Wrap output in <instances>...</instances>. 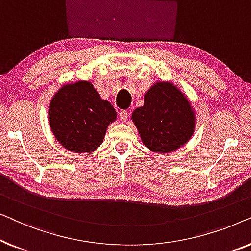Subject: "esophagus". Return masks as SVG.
<instances>
[{
  "mask_svg": "<svg viewBox=\"0 0 251 251\" xmlns=\"http://www.w3.org/2000/svg\"><path fill=\"white\" fill-rule=\"evenodd\" d=\"M119 116H120V120H121L122 122H126L129 118V113L125 111V109H121V111L119 112Z\"/></svg>",
  "mask_w": 251,
  "mask_h": 251,
  "instance_id": "obj_1",
  "label": "esophagus"
}]
</instances>
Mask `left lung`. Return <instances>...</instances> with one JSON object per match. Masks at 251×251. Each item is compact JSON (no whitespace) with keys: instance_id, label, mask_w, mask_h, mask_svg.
Wrapping results in <instances>:
<instances>
[{"instance_id":"obj_1","label":"left lung","mask_w":251,"mask_h":251,"mask_svg":"<svg viewBox=\"0 0 251 251\" xmlns=\"http://www.w3.org/2000/svg\"><path fill=\"white\" fill-rule=\"evenodd\" d=\"M144 145L168 154L190 142L197 113L187 96L169 81L155 82L144 95V105L131 115Z\"/></svg>"}]
</instances>
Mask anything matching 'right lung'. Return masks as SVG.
<instances>
[{"label":"right lung","instance_id":"add662e5","mask_svg":"<svg viewBox=\"0 0 251 251\" xmlns=\"http://www.w3.org/2000/svg\"><path fill=\"white\" fill-rule=\"evenodd\" d=\"M118 115L89 81L65 83L51 98L49 126L61 146L73 153H92L101 145Z\"/></svg>","mask_w":251,"mask_h":251}]
</instances>
